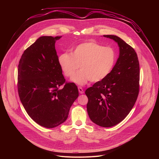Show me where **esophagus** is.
Returning a JSON list of instances; mask_svg holds the SVG:
<instances>
[{"label":"esophagus","mask_w":159,"mask_h":159,"mask_svg":"<svg viewBox=\"0 0 159 159\" xmlns=\"http://www.w3.org/2000/svg\"><path fill=\"white\" fill-rule=\"evenodd\" d=\"M78 90H79V92L80 94H84V90H83V89L82 87H78Z\"/></svg>","instance_id":"1"}]
</instances>
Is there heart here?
<instances>
[{
  "label": "heart",
  "instance_id": "obj_1",
  "mask_svg": "<svg viewBox=\"0 0 159 159\" xmlns=\"http://www.w3.org/2000/svg\"><path fill=\"white\" fill-rule=\"evenodd\" d=\"M116 55L111 47H104L95 41L79 44L72 54L64 53L58 57V63L65 76L78 85L89 80L98 82L104 79L111 72L116 62Z\"/></svg>",
  "mask_w": 159,
  "mask_h": 159
}]
</instances>
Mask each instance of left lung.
<instances>
[{
    "mask_svg": "<svg viewBox=\"0 0 159 159\" xmlns=\"http://www.w3.org/2000/svg\"><path fill=\"white\" fill-rule=\"evenodd\" d=\"M103 36L118 43L120 54L109 74L85 90L87 110L93 123L105 128L115 126L129 114L139 93L140 66L137 53L120 37Z\"/></svg>",
    "mask_w": 159,
    "mask_h": 159,
    "instance_id": "obj_1",
    "label": "left lung"
}]
</instances>
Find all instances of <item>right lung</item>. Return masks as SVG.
<instances>
[{
    "label": "right lung",
    "instance_id": "right-lung-1",
    "mask_svg": "<svg viewBox=\"0 0 159 159\" xmlns=\"http://www.w3.org/2000/svg\"><path fill=\"white\" fill-rule=\"evenodd\" d=\"M61 38L39 37L24 52L18 65V93L22 104L33 121L47 128L66 121L79 96L77 85L65 83L58 63L55 44ZM62 84L64 87L59 89Z\"/></svg>",
    "mask_w": 159,
    "mask_h": 159
}]
</instances>
